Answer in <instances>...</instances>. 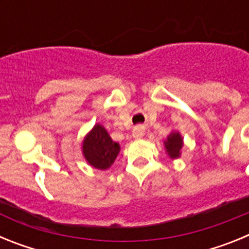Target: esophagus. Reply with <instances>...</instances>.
<instances>
[{"mask_svg": "<svg viewBox=\"0 0 249 249\" xmlns=\"http://www.w3.org/2000/svg\"><path fill=\"white\" fill-rule=\"evenodd\" d=\"M132 136L135 138H142L144 136V128L142 126H137L132 131Z\"/></svg>", "mask_w": 249, "mask_h": 249, "instance_id": "obj_1", "label": "esophagus"}]
</instances>
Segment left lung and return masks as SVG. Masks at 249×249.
I'll list each match as a JSON object with an SVG mask.
<instances>
[{"instance_id": "left-lung-1", "label": "left lung", "mask_w": 249, "mask_h": 249, "mask_svg": "<svg viewBox=\"0 0 249 249\" xmlns=\"http://www.w3.org/2000/svg\"><path fill=\"white\" fill-rule=\"evenodd\" d=\"M183 147V138L179 132H171L167 140L164 141V148L167 155L172 160L181 157V151Z\"/></svg>"}]
</instances>
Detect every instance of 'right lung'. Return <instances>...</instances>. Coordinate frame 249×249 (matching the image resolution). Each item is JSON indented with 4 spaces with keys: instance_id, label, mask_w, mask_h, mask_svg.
<instances>
[{
    "instance_id": "1",
    "label": "right lung",
    "mask_w": 249,
    "mask_h": 249,
    "mask_svg": "<svg viewBox=\"0 0 249 249\" xmlns=\"http://www.w3.org/2000/svg\"><path fill=\"white\" fill-rule=\"evenodd\" d=\"M120 149V144L112 140L108 132L100 123H96L83 138V157L89 166L101 171L108 169L113 164Z\"/></svg>"
}]
</instances>
